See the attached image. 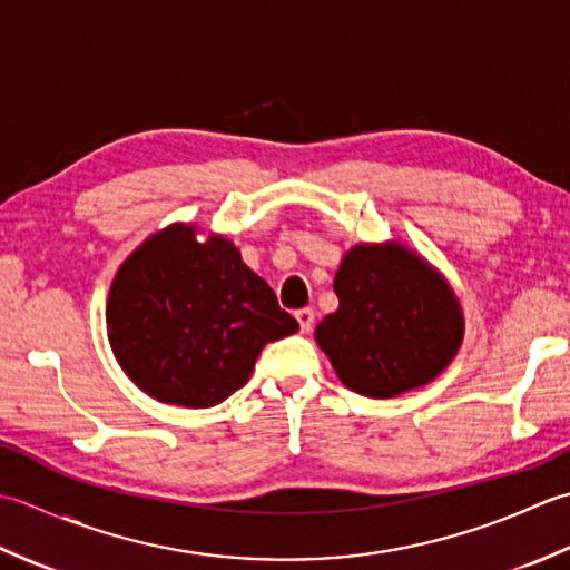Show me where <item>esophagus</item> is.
<instances>
[{"instance_id":"1","label":"esophagus","mask_w":570,"mask_h":570,"mask_svg":"<svg viewBox=\"0 0 570 570\" xmlns=\"http://www.w3.org/2000/svg\"><path fill=\"white\" fill-rule=\"evenodd\" d=\"M295 317H297V322H299V330H302V334H307L312 327H315V309L312 307H305V309H297L295 312Z\"/></svg>"}]
</instances>
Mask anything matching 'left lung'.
<instances>
[{
	"instance_id": "obj_1",
	"label": "left lung",
	"mask_w": 570,
	"mask_h": 570,
	"mask_svg": "<svg viewBox=\"0 0 570 570\" xmlns=\"http://www.w3.org/2000/svg\"><path fill=\"white\" fill-rule=\"evenodd\" d=\"M340 309L317 344L346 389L393 399L433 381L462 342L460 305L431 265L403 246H356L334 277Z\"/></svg>"
}]
</instances>
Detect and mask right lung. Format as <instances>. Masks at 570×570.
I'll return each instance as SVG.
<instances>
[{
	"label": "right lung",
	"mask_w": 570,
	"mask_h": 570,
	"mask_svg": "<svg viewBox=\"0 0 570 570\" xmlns=\"http://www.w3.org/2000/svg\"><path fill=\"white\" fill-rule=\"evenodd\" d=\"M108 336L125 374L161 403L212 409L243 389L261 350L299 324L234 243L169 226L122 263Z\"/></svg>",
	"instance_id": "add662e5"
}]
</instances>
